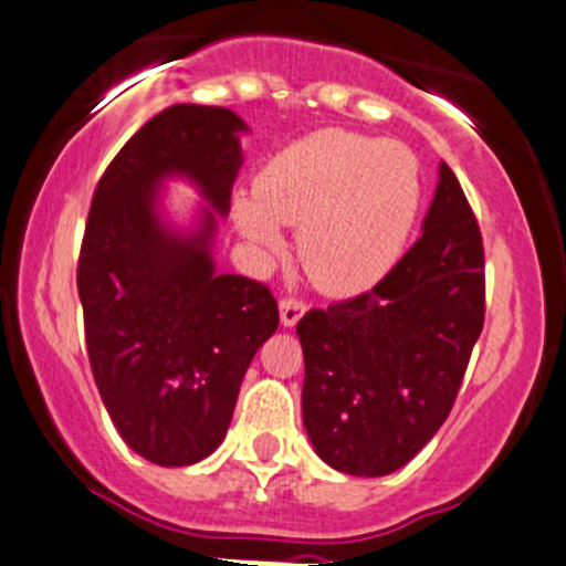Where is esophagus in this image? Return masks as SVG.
Returning <instances> with one entry per match:
<instances>
[{"label": "esophagus", "mask_w": 566, "mask_h": 566, "mask_svg": "<svg viewBox=\"0 0 566 566\" xmlns=\"http://www.w3.org/2000/svg\"><path fill=\"white\" fill-rule=\"evenodd\" d=\"M279 312H282V325L293 328V325L298 323L301 317H304L306 304H304V301H298V298H282V304H279Z\"/></svg>", "instance_id": "34e87169"}]
</instances>
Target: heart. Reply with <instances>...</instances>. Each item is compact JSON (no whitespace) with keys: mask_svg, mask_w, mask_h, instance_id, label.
I'll return each instance as SVG.
<instances>
[{"mask_svg":"<svg viewBox=\"0 0 566 566\" xmlns=\"http://www.w3.org/2000/svg\"><path fill=\"white\" fill-rule=\"evenodd\" d=\"M421 208V167L402 142L323 128L279 150L235 199L238 230L254 247L282 249L298 227V260L317 290L358 295L402 254Z\"/></svg>","mask_w":566,"mask_h":566,"instance_id":"1","label":"heart"}]
</instances>
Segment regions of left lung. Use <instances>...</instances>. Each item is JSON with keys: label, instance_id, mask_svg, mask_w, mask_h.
<instances>
[{"label": "left lung", "instance_id": "obj_1", "mask_svg": "<svg viewBox=\"0 0 566 566\" xmlns=\"http://www.w3.org/2000/svg\"><path fill=\"white\" fill-rule=\"evenodd\" d=\"M421 238L375 284L298 319L304 427L319 460L386 476L441 430L484 323V249L441 161Z\"/></svg>", "mask_w": 566, "mask_h": 566}]
</instances>
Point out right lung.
Segmentation results:
<instances>
[{
	"label": "right lung",
	"mask_w": 566,
	"mask_h": 566,
	"mask_svg": "<svg viewBox=\"0 0 566 566\" xmlns=\"http://www.w3.org/2000/svg\"><path fill=\"white\" fill-rule=\"evenodd\" d=\"M247 123L175 104L142 125L95 188L78 254V298L95 386L123 441L156 465L219 449L251 358L279 325L265 284L216 273ZM186 176L209 202L193 231L160 216V182Z\"/></svg>",
	"instance_id": "1"
}]
</instances>
